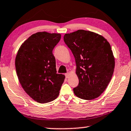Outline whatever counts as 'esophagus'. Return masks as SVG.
Returning a JSON list of instances; mask_svg holds the SVG:
<instances>
[{"mask_svg":"<svg viewBox=\"0 0 131 131\" xmlns=\"http://www.w3.org/2000/svg\"><path fill=\"white\" fill-rule=\"evenodd\" d=\"M70 76V73H65V76H66V78H69V77Z\"/></svg>","mask_w":131,"mask_h":131,"instance_id":"1","label":"esophagus"}]
</instances>
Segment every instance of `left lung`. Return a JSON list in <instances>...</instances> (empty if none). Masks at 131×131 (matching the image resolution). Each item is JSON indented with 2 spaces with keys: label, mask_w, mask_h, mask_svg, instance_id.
Returning a JSON list of instances; mask_svg holds the SVG:
<instances>
[{
  "label": "left lung",
  "mask_w": 131,
  "mask_h": 131,
  "mask_svg": "<svg viewBox=\"0 0 131 131\" xmlns=\"http://www.w3.org/2000/svg\"><path fill=\"white\" fill-rule=\"evenodd\" d=\"M63 39L75 58L79 82L74 94L86 100L97 98L113 74L115 59L110 44L101 35L84 30L65 34Z\"/></svg>",
  "instance_id": "obj_1"
}]
</instances>
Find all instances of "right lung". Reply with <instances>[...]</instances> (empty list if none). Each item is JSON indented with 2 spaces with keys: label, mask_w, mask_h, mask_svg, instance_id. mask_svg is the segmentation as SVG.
Returning a JSON list of instances; mask_svg holds the SVG:
<instances>
[{
  "label": "right lung",
  "mask_w": 131,
  "mask_h": 131,
  "mask_svg": "<svg viewBox=\"0 0 131 131\" xmlns=\"http://www.w3.org/2000/svg\"><path fill=\"white\" fill-rule=\"evenodd\" d=\"M61 35L45 31L31 36L21 45L15 59L18 80L29 96L37 102L54 100L65 80L64 74L57 73L52 50Z\"/></svg>",
  "instance_id": "obj_1"
}]
</instances>
